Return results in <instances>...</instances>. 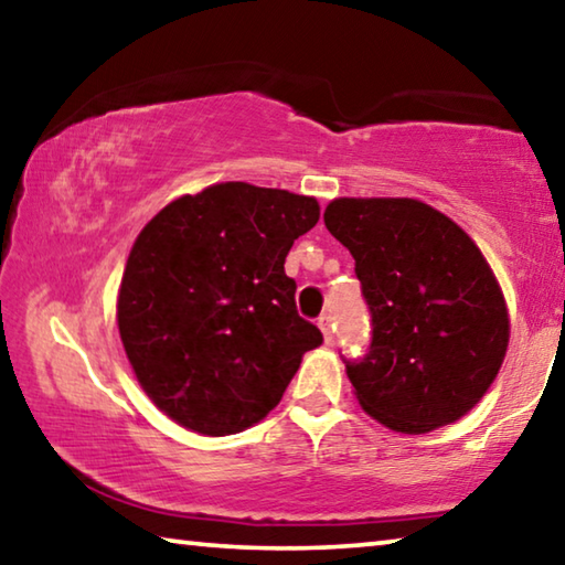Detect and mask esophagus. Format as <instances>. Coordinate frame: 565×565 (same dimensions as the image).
Masks as SVG:
<instances>
[{"mask_svg": "<svg viewBox=\"0 0 565 565\" xmlns=\"http://www.w3.org/2000/svg\"><path fill=\"white\" fill-rule=\"evenodd\" d=\"M319 329H321V333H323V341H331L333 339V331H331V317L329 313H323V317L319 319Z\"/></svg>", "mask_w": 565, "mask_h": 565, "instance_id": "1", "label": "esophagus"}]
</instances>
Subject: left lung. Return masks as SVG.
Wrapping results in <instances>:
<instances>
[{
    "instance_id": "1",
    "label": "left lung",
    "mask_w": 565,
    "mask_h": 565,
    "mask_svg": "<svg viewBox=\"0 0 565 565\" xmlns=\"http://www.w3.org/2000/svg\"><path fill=\"white\" fill-rule=\"evenodd\" d=\"M323 224L356 262L371 347L347 361L361 408L398 434L471 411L509 349V309L481 248L418 199H333Z\"/></svg>"
}]
</instances>
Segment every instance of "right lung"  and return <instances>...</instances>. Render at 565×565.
<instances>
[{"label":"right lung","mask_w":565,"mask_h":565,"mask_svg":"<svg viewBox=\"0 0 565 565\" xmlns=\"http://www.w3.org/2000/svg\"><path fill=\"white\" fill-rule=\"evenodd\" d=\"M317 222L313 196L226 181L141 228L119 286V337L141 388L179 426L226 436L259 424L321 347L284 271Z\"/></svg>","instance_id":"1"}]
</instances>
